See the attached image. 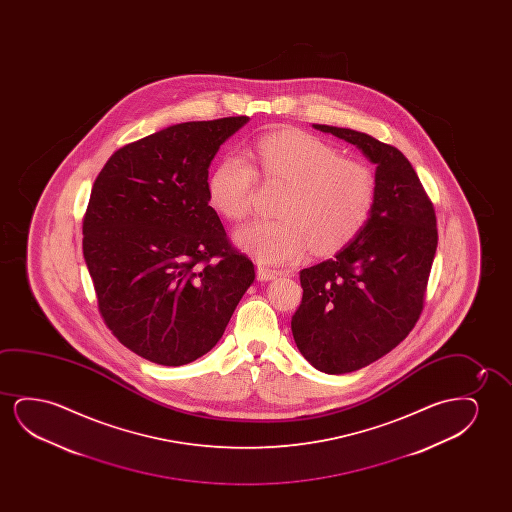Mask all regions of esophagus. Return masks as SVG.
<instances>
[{
    "label": "esophagus",
    "mask_w": 512,
    "mask_h": 512,
    "mask_svg": "<svg viewBox=\"0 0 512 512\" xmlns=\"http://www.w3.org/2000/svg\"><path fill=\"white\" fill-rule=\"evenodd\" d=\"M280 274V271H276V269H269V267L266 266L257 267V278H259L260 281L274 280V278H278Z\"/></svg>",
    "instance_id": "1"
}]
</instances>
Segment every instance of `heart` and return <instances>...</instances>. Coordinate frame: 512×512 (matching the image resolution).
Segmentation results:
<instances>
[{
	"label": "heart",
	"mask_w": 512,
	"mask_h": 512,
	"mask_svg": "<svg viewBox=\"0 0 512 512\" xmlns=\"http://www.w3.org/2000/svg\"><path fill=\"white\" fill-rule=\"evenodd\" d=\"M260 176L285 183L274 220H255L236 241L262 264H290L306 248L332 255L350 245L371 218L376 176L364 161L341 157L329 141L285 129L253 147ZM257 171L241 155H225L208 178V199L222 217L243 220L252 208Z\"/></svg>",
	"instance_id": "heart-1"
}]
</instances>
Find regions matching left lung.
<instances>
[{
  "label": "left lung",
  "mask_w": 512,
  "mask_h": 512,
  "mask_svg": "<svg viewBox=\"0 0 512 512\" xmlns=\"http://www.w3.org/2000/svg\"><path fill=\"white\" fill-rule=\"evenodd\" d=\"M376 164L364 231L334 259L302 269L295 344L318 371L344 374L392 351L418 322L437 250L434 204L399 148L344 127L313 124Z\"/></svg>",
  "instance_id": "8db88e82"
}]
</instances>
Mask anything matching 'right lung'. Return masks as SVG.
<instances>
[{"label": "right lung", "instance_id": "add662e5", "mask_svg": "<svg viewBox=\"0 0 512 512\" xmlns=\"http://www.w3.org/2000/svg\"><path fill=\"white\" fill-rule=\"evenodd\" d=\"M248 117L183 122L119 148L92 185L84 259L106 327L154 364L218 343L255 280L208 199V168Z\"/></svg>", "mask_w": 512, "mask_h": 512}]
</instances>
